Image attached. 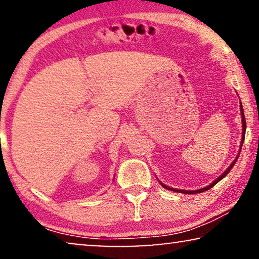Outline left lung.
<instances>
[{
  "instance_id": "left-lung-1",
  "label": "left lung",
  "mask_w": 259,
  "mask_h": 259,
  "mask_svg": "<svg viewBox=\"0 0 259 259\" xmlns=\"http://www.w3.org/2000/svg\"><path fill=\"white\" fill-rule=\"evenodd\" d=\"M240 112H242V122H243V138H242V145H243V143H244V138H245V130H246V122H245V118H244V111H243V106H242V104H240ZM238 157H239V154L237 155V158L235 159V161L232 162L231 165H230V167L226 169V171L223 173V175L219 177V178H217L214 180L213 183L211 184V185H208V186H206V187H204V189H199V190H194V191H184V190H176V189H172V187H168V186H166V185H164V184L161 183V186L162 187H165V189H167V190H171V191H175V192H180V193H187V194H193V193H200V192H204V191H207V190H210L211 187H213L215 184H217L218 182H221V180L224 178V177L228 175V173L230 172V169H231L232 167H233V165L236 164V161H237V159H238Z\"/></svg>"
}]
</instances>
